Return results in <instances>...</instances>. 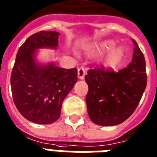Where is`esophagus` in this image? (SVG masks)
Segmentation results:
<instances>
[{"instance_id": "34e87169", "label": "esophagus", "mask_w": 157, "mask_h": 157, "mask_svg": "<svg viewBox=\"0 0 157 157\" xmlns=\"http://www.w3.org/2000/svg\"><path fill=\"white\" fill-rule=\"evenodd\" d=\"M85 70L84 67H79L78 68V77L80 79H84L85 78Z\"/></svg>"}]
</instances>
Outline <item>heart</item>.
<instances>
[{
    "label": "heart",
    "mask_w": 157,
    "mask_h": 157,
    "mask_svg": "<svg viewBox=\"0 0 157 157\" xmlns=\"http://www.w3.org/2000/svg\"><path fill=\"white\" fill-rule=\"evenodd\" d=\"M114 45V43L112 41H105L99 47V50L101 52L107 51L109 48H111ZM123 56V51L121 48H116L109 53V56L107 58V62L109 64H115L120 60L121 57Z\"/></svg>",
    "instance_id": "heart-1"
}]
</instances>
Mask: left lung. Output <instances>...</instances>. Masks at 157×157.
I'll list each match as a JSON object with an SVG mask.
<instances>
[{
	"instance_id": "8db88e82",
	"label": "left lung",
	"mask_w": 157,
	"mask_h": 157,
	"mask_svg": "<svg viewBox=\"0 0 157 157\" xmlns=\"http://www.w3.org/2000/svg\"><path fill=\"white\" fill-rule=\"evenodd\" d=\"M132 62L119 70L101 67L88 71L85 79L89 86L86 105L93 123L100 126L120 124L138 106L147 85L146 63L136 40Z\"/></svg>"
}]
</instances>
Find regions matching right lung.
I'll list each match as a JSON object with an SVG mask.
<instances>
[{
    "label": "right lung",
    "mask_w": 157,
    "mask_h": 157,
    "mask_svg": "<svg viewBox=\"0 0 157 157\" xmlns=\"http://www.w3.org/2000/svg\"><path fill=\"white\" fill-rule=\"evenodd\" d=\"M59 33L40 31L20 47L13 67L10 84L13 102L27 120L51 124L60 116L62 103L77 81V68L66 69L53 63L41 65L35 52L43 48L58 47Z\"/></svg>",
    "instance_id": "add662e5"
}]
</instances>
